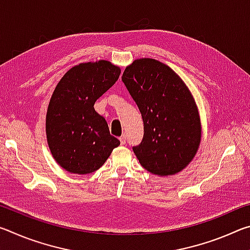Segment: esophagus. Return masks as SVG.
Wrapping results in <instances>:
<instances>
[{"instance_id": "34e87169", "label": "esophagus", "mask_w": 250, "mask_h": 250, "mask_svg": "<svg viewBox=\"0 0 250 250\" xmlns=\"http://www.w3.org/2000/svg\"><path fill=\"white\" fill-rule=\"evenodd\" d=\"M119 140H120V143H121L122 146H125V142H126V139H125V135H122V137L119 139Z\"/></svg>"}]
</instances>
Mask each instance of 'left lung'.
Masks as SVG:
<instances>
[{
    "label": "left lung",
    "instance_id": "left-lung-1",
    "mask_svg": "<svg viewBox=\"0 0 250 250\" xmlns=\"http://www.w3.org/2000/svg\"><path fill=\"white\" fill-rule=\"evenodd\" d=\"M122 82L140 110L143 139L133 152L155 175H172L191 162L201 141V122L193 96L174 70L152 58L128 66Z\"/></svg>",
    "mask_w": 250,
    "mask_h": 250
}]
</instances>
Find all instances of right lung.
Returning <instances> with one entry per match:
<instances>
[{"mask_svg": "<svg viewBox=\"0 0 250 250\" xmlns=\"http://www.w3.org/2000/svg\"><path fill=\"white\" fill-rule=\"evenodd\" d=\"M119 76V67L107 61L84 62L67 71L55 88L46 116V134L54 159L66 171L95 172L120 145L94 108Z\"/></svg>", "mask_w": 250, "mask_h": 250, "instance_id": "right-lung-1", "label": "right lung"}]
</instances>
